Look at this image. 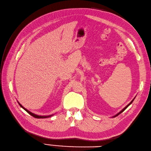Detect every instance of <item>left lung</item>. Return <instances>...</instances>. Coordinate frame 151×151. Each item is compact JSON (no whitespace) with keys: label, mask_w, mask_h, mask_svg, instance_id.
Listing matches in <instances>:
<instances>
[{"label":"left lung","mask_w":151,"mask_h":151,"mask_svg":"<svg viewBox=\"0 0 151 151\" xmlns=\"http://www.w3.org/2000/svg\"><path fill=\"white\" fill-rule=\"evenodd\" d=\"M134 99H135V97H134ZM134 99H133V100H132V101H131V102H130V103H129V104L127 105V106H126V107H124V108L123 109H122V111H120V112H119V113H117L116 114H115L114 116H113V118H114V117H116V116H118V115H119V114H120V113H122V112H123V111H125V110L126 109H127V107H129V106H130V105H131V104L132 103V101H134Z\"/></svg>","instance_id":"8db88e82"}]
</instances>
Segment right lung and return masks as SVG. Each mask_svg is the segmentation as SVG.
<instances>
[{"label": "right lung", "instance_id": "add662e5", "mask_svg": "<svg viewBox=\"0 0 151 151\" xmlns=\"http://www.w3.org/2000/svg\"><path fill=\"white\" fill-rule=\"evenodd\" d=\"M18 103H19V106L22 107V108H23L24 110H25L27 113H29L30 115H31L32 116H33V117H35V118H49V117H51V116H53L54 114H51V115H48V116H41V115H37V114H34V113H31V111H28L27 109H26L25 108V107H24L22 105H21L19 101H18Z\"/></svg>", "mask_w": 151, "mask_h": 151}]
</instances>
